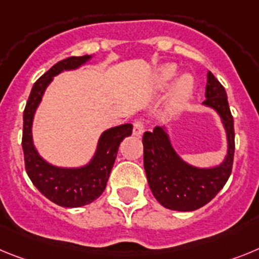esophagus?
Segmentation results:
<instances>
[{"mask_svg":"<svg viewBox=\"0 0 259 259\" xmlns=\"http://www.w3.org/2000/svg\"><path fill=\"white\" fill-rule=\"evenodd\" d=\"M145 132V125H143L142 120H136L134 125H133V134L136 137H141Z\"/></svg>","mask_w":259,"mask_h":259,"instance_id":"34e87169","label":"esophagus"}]
</instances>
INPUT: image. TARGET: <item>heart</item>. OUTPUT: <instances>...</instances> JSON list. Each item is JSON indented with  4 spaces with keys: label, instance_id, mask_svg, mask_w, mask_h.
<instances>
[{
    "label": "heart",
    "instance_id": "obj_1",
    "mask_svg": "<svg viewBox=\"0 0 259 259\" xmlns=\"http://www.w3.org/2000/svg\"><path fill=\"white\" fill-rule=\"evenodd\" d=\"M176 66L173 64H165L157 70L156 73V82L164 86L167 84L173 76L176 75ZM193 89H194V80L190 75H183L179 78L176 84L173 86L172 92H170L169 100H168L167 105V114L168 116H173L177 112L181 111L188 102L190 100L193 95Z\"/></svg>",
    "mask_w": 259,
    "mask_h": 259
}]
</instances>
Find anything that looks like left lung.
I'll list each match as a JSON object with an SVG mask.
<instances>
[{"mask_svg":"<svg viewBox=\"0 0 259 259\" xmlns=\"http://www.w3.org/2000/svg\"><path fill=\"white\" fill-rule=\"evenodd\" d=\"M206 107L219 113L227 132L228 152L224 161L215 168H195L180 159L169 142L168 133L161 127L143 134V164L152 194L165 208L193 211L207 204L223 189L232 172L235 156L233 117L227 92L222 83L207 73Z\"/></svg>","mask_w":259,"mask_h":259,"instance_id":"left-lung-1","label":"left lung"}]
</instances>
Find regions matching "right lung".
Segmentation results:
<instances>
[{
    "label": "right lung",
    "instance_id": "add662e5",
    "mask_svg": "<svg viewBox=\"0 0 259 259\" xmlns=\"http://www.w3.org/2000/svg\"><path fill=\"white\" fill-rule=\"evenodd\" d=\"M91 56L69 57L57 62L33 84L23 112L22 147L26 172L44 197L62 207H80L98 199L107 186L120 143L132 136L133 125L125 123L105 130L98 143V150L90 164L82 168L53 167L41 159L32 143V120L47 86L53 76L64 70H71L89 61Z\"/></svg>",
    "mask_w": 259,
    "mask_h": 259
}]
</instances>
